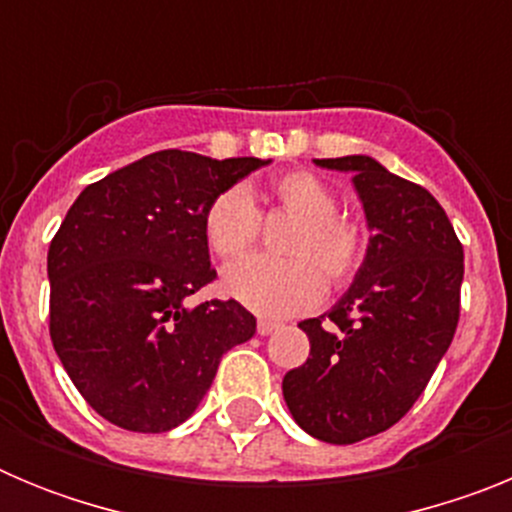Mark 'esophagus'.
I'll return each instance as SVG.
<instances>
[{
	"instance_id": "obj_1",
	"label": "esophagus",
	"mask_w": 512,
	"mask_h": 512,
	"mask_svg": "<svg viewBox=\"0 0 512 512\" xmlns=\"http://www.w3.org/2000/svg\"><path fill=\"white\" fill-rule=\"evenodd\" d=\"M256 330H259V336H271L274 330H279V323H274V320H259Z\"/></svg>"
}]
</instances>
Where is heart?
Instances as JSON below:
<instances>
[{
	"label": "heart",
	"instance_id": "obj_1",
	"mask_svg": "<svg viewBox=\"0 0 512 512\" xmlns=\"http://www.w3.org/2000/svg\"><path fill=\"white\" fill-rule=\"evenodd\" d=\"M269 205L295 217L282 241L287 259L251 256L223 274L225 295L266 318H287L318 305L330 287H346L364 266L369 233L338 212L336 189L310 171H287L269 184ZM261 215L246 187H228L207 205L202 230L217 259L235 261L256 243Z\"/></svg>",
	"mask_w": 512,
	"mask_h": 512
}]
</instances>
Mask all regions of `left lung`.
Returning <instances> with one entry per match:
<instances>
[{
    "instance_id": "obj_1",
    "label": "left lung",
    "mask_w": 512,
    "mask_h": 512,
    "mask_svg": "<svg viewBox=\"0 0 512 512\" xmlns=\"http://www.w3.org/2000/svg\"><path fill=\"white\" fill-rule=\"evenodd\" d=\"M354 174L369 251L346 295L302 320L310 359L284 374L282 392L302 431L325 443H356L408 413L459 323L464 248L428 189L372 156L315 158Z\"/></svg>"
}]
</instances>
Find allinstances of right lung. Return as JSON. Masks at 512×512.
Wrapping results in <instances>:
<instances>
[{
	"label": "right lung",
	"instance_id": "right-lung-1",
	"mask_svg": "<svg viewBox=\"0 0 512 512\" xmlns=\"http://www.w3.org/2000/svg\"><path fill=\"white\" fill-rule=\"evenodd\" d=\"M266 164L158 151L89 184L66 212L48 248L51 341L104 420L171 431L197 410L225 351L256 333L241 302L184 300L217 277L207 205Z\"/></svg>",
	"mask_w": 512,
	"mask_h": 512
}]
</instances>
